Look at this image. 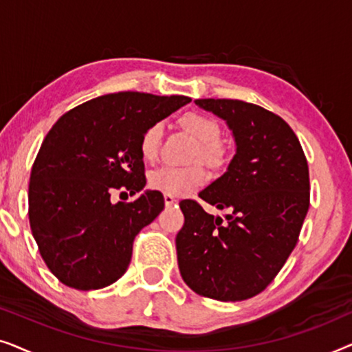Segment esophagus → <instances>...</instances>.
<instances>
[{
	"label": "esophagus",
	"instance_id": "obj_1",
	"mask_svg": "<svg viewBox=\"0 0 352 352\" xmlns=\"http://www.w3.org/2000/svg\"><path fill=\"white\" fill-rule=\"evenodd\" d=\"M163 199H165V205L166 206H171V205H175L176 204V199H175V195H171V194H165L163 195Z\"/></svg>",
	"mask_w": 352,
	"mask_h": 352
}]
</instances>
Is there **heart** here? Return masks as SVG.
I'll use <instances>...</instances> for the list:
<instances>
[{
    "label": "heart",
    "instance_id": "b5f03b06",
    "mask_svg": "<svg viewBox=\"0 0 352 352\" xmlns=\"http://www.w3.org/2000/svg\"><path fill=\"white\" fill-rule=\"evenodd\" d=\"M181 124L200 141V155L208 162H216L221 155V126L214 118L199 112H189L181 118ZM163 138V123L155 122L144 129L139 139V152L144 160H155ZM206 181V173L199 165L171 166L165 165L151 171L148 186L171 195H187Z\"/></svg>",
    "mask_w": 352,
    "mask_h": 352
}]
</instances>
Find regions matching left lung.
Wrapping results in <instances>:
<instances>
[{"instance_id":"obj_1","label":"left lung","mask_w":352,"mask_h":352,"mask_svg":"<svg viewBox=\"0 0 352 352\" xmlns=\"http://www.w3.org/2000/svg\"><path fill=\"white\" fill-rule=\"evenodd\" d=\"M226 120L237 144L228 171L199 194L216 208L182 200L184 226L176 235L177 264L197 295L242 301L271 283L296 247L309 210V168L285 120L237 99H197Z\"/></svg>"}]
</instances>
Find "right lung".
<instances>
[{
	"label": "right lung",
	"instance_id": "right-lung-1",
	"mask_svg": "<svg viewBox=\"0 0 352 352\" xmlns=\"http://www.w3.org/2000/svg\"><path fill=\"white\" fill-rule=\"evenodd\" d=\"M189 102L122 91L76 105L52 124L32 166L28 219L43 261L64 285L98 290L126 272L134 237L165 199L146 190L113 205L110 195L144 189L142 131Z\"/></svg>",
	"mask_w": 352,
	"mask_h": 352
}]
</instances>
